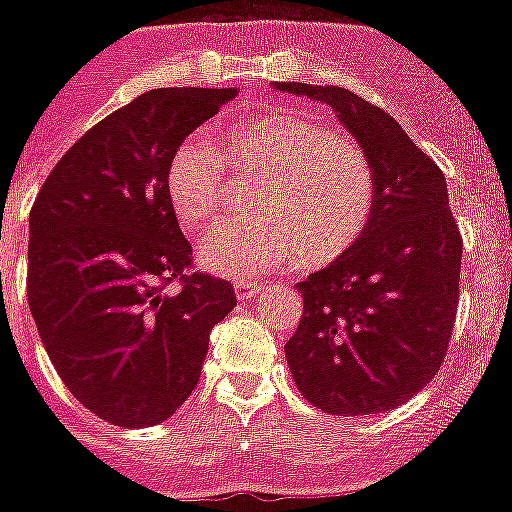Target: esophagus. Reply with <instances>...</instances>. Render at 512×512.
Returning a JSON list of instances; mask_svg holds the SVG:
<instances>
[{
  "label": "esophagus",
  "instance_id": "1",
  "mask_svg": "<svg viewBox=\"0 0 512 512\" xmlns=\"http://www.w3.org/2000/svg\"><path fill=\"white\" fill-rule=\"evenodd\" d=\"M234 289H236V297L239 299H252V297H257L260 292H265L263 284H257V281H244V278L242 281H236Z\"/></svg>",
  "mask_w": 512,
  "mask_h": 512
}]
</instances>
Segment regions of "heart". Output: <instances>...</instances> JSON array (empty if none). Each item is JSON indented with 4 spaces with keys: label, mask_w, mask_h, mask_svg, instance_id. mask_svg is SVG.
Masks as SVG:
<instances>
[{
    "label": "heart",
    "mask_w": 512,
    "mask_h": 512,
    "mask_svg": "<svg viewBox=\"0 0 512 512\" xmlns=\"http://www.w3.org/2000/svg\"><path fill=\"white\" fill-rule=\"evenodd\" d=\"M220 149L228 165L257 173L249 205L260 215L223 223L199 247L210 273L257 278L305 255L326 263L344 255L368 226L373 168L347 136L289 110L226 120ZM205 139L181 141L168 160L165 191L181 226L202 234L220 210L226 168Z\"/></svg>",
    "instance_id": "1"
}]
</instances>
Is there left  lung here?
Listing matches in <instances>:
<instances>
[{
    "mask_svg": "<svg viewBox=\"0 0 512 512\" xmlns=\"http://www.w3.org/2000/svg\"><path fill=\"white\" fill-rule=\"evenodd\" d=\"M273 89L331 107L376 181L360 239L297 284L305 305L286 363L323 413H386L429 384L450 344L463 239L447 181L392 115L352 91L297 81Z\"/></svg>",
    "mask_w": 512,
    "mask_h": 512,
    "instance_id": "obj_1",
    "label": "left lung"
}]
</instances>
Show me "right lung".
Returning a JSON list of instances; mask_svg holds the SVG:
<instances>
[{"mask_svg": "<svg viewBox=\"0 0 512 512\" xmlns=\"http://www.w3.org/2000/svg\"><path fill=\"white\" fill-rule=\"evenodd\" d=\"M236 89H152L86 131L33 202L28 307L70 394L123 429L194 392L234 286L186 273L191 244L165 191L173 149ZM173 277L182 289L170 295Z\"/></svg>", "mask_w": 512, "mask_h": 512, "instance_id": "add662e5", "label": "right lung"}]
</instances>
